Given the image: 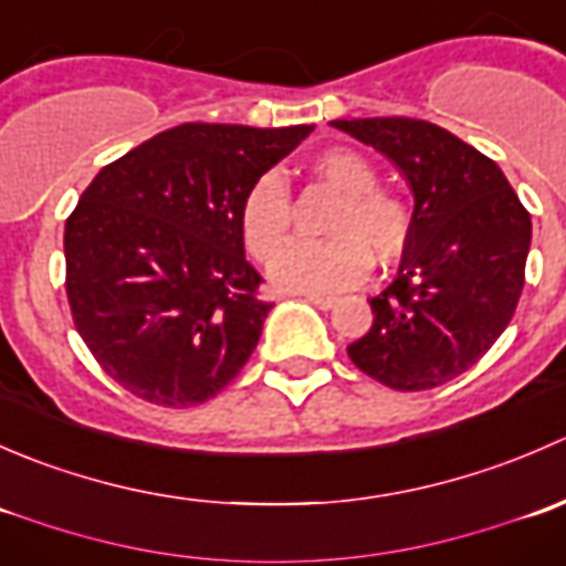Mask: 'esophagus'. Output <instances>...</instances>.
I'll use <instances>...</instances> for the list:
<instances>
[{"mask_svg": "<svg viewBox=\"0 0 566 566\" xmlns=\"http://www.w3.org/2000/svg\"><path fill=\"white\" fill-rule=\"evenodd\" d=\"M306 301H310V304H315L317 310H334L336 306V298H325V295H306Z\"/></svg>", "mask_w": 566, "mask_h": 566, "instance_id": "34e87169", "label": "esophagus"}]
</instances>
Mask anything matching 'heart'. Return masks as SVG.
Listing matches in <instances>:
<instances>
[{
	"label": "heart",
	"mask_w": 566,
	"mask_h": 566,
	"mask_svg": "<svg viewBox=\"0 0 566 566\" xmlns=\"http://www.w3.org/2000/svg\"><path fill=\"white\" fill-rule=\"evenodd\" d=\"M312 175L342 193L328 221V241H290L293 199L284 177L265 172L251 182L241 205V235L256 260H268V279L279 290L331 295L364 282L373 256L384 265L399 260L413 232L410 205L378 186V169L350 147H328L310 161Z\"/></svg>",
	"instance_id": "obj_1"
}]
</instances>
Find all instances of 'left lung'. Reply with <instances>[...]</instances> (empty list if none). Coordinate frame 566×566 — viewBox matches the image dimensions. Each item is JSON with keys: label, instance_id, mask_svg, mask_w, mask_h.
I'll return each mask as SVG.
<instances>
[{"label": "left lung", "instance_id": "obj_1", "mask_svg": "<svg viewBox=\"0 0 566 566\" xmlns=\"http://www.w3.org/2000/svg\"><path fill=\"white\" fill-rule=\"evenodd\" d=\"M375 147L413 191V232L397 279L369 298L373 328L347 345L364 375L427 391L471 369L510 325L526 282L531 216L476 147L410 117L334 119Z\"/></svg>", "mask_w": 566, "mask_h": 566}]
</instances>
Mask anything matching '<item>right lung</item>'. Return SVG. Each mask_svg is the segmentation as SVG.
<instances>
[{
	"mask_svg": "<svg viewBox=\"0 0 566 566\" xmlns=\"http://www.w3.org/2000/svg\"><path fill=\"white\" fill-rule=\"evenodd\" d=\"M310 134L182 123L95 175L65 221V290L125 391L191 408L241 373L273 306L243 254V197Z\"/></svg>",
	"mask_w": 566,
	"mask_h": 566,
	"instance_id": "add662e5",
	"label": "right lung"
}]
</instances>
